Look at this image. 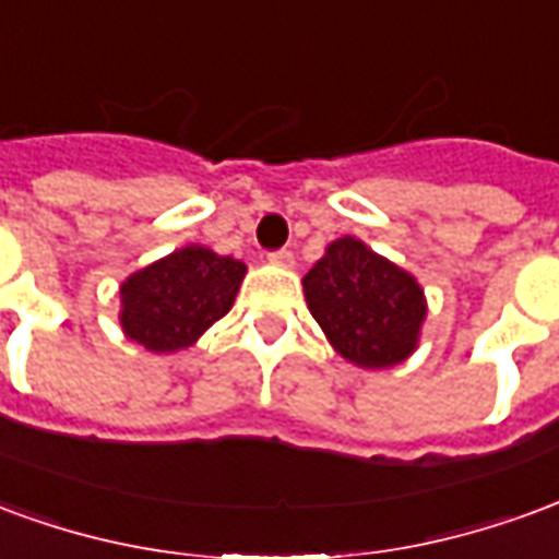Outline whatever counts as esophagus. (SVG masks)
<instances>
[{"instance_id": "34e87169", "label": "esophagus", "mask_w": 559, "mask_h": 559, "mask_svg": "<svg viewBox=\"0 0 559 559\" xmlns=\"http://www.w3.org/2000/svg\"><path fill=\"white\" fill-rule=\"evenodd\" d=\"M269 263H272V266L290 269L293 266V251H287V248H281V251H272V254H269Z\"/></svg>"}]
</instances>
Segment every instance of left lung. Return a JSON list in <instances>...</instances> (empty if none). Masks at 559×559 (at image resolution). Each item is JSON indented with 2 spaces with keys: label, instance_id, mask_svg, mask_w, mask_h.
<instances>
[{
  "label": "left lung",
  "instance_id": "1",
  "mask_svg": "<svg viewBox=\"0 0 559 559\" xmlns=\"http://www.w3.org/2000/svg\"><path fill=\"white\" fill-rule=\"evenodd\" d=\"M302 287L308 311L347 362L392 368L416 350L428 314L419 281L359 239L329 245Z\"/></svg>",
  "mask_w": 559,
  "mask_h": 559
}]
</instances>
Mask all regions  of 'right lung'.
<instances>
[{
	"instance_id": "obj_1",
	"label": "right lung",
	"mask_w": 559,
	"mask_h": 559,
	"mask_svg": "<svg viewBox=\"0 0 559 559\" xmlns=\"http://www.w3.org/2000/svg\"><path fill=\"white\" fill-rule=\"evenodd\" d=\"M245 272L242 260L185 245L122 281V332L148 353L185 350L230 311Z\"/></svg>"
}]
</instances>
